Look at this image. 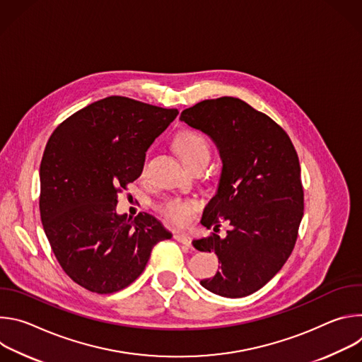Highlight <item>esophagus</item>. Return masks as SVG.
I'll use <instances>...</instances> for the list:
<instances>
[{"label": "esophagus", "mask_w": 362, "mask_h": 362, "mask_svg": "<svg viewBox=\"0 0 362 362\" xmlns=\"http://www.w3.org/2000/svg\"><path fill=\"white\" fill-rule=\"evenodd\" d=\"M179 243H182V245H185V246H187V247H192V238L189 236V235H186V233H175V236H173Z\"/></svg>", "instance_id": "1"}]
</instances>
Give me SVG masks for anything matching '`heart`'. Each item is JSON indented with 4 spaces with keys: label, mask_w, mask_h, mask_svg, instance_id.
Masks as SVG:
<instances>
[{
    "label": "heart",
    "mask_w": 362,
    "mask_h": 362,
    "mask_svg": "<svg viewBox=\"0 0 362 362\" xmlns=\"http://www.w3.org/2000/svg\"><path fill=\"white\" fill-rule=\"evenodd\" d=\"M175 147L185 165H190L200 159H209L211 150L206 139L193 130L182 132L176 140ZM194 202L183 199H168L160 204V212L175 225H186L194 211Z\"/></svg>",
    "instance_id": "heart-1"
}]
</instances>
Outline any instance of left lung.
Segmentation results:
<instances>
[{
    "mask_svg": "<svg viewBox=\"0 0 362 362\" xmlns=\"http://www.w3.org/2000/svg\"><path fill=\"white\" fill-rule=\"evenodd\" d=\"M180 122L209 136L222 160L202 225L211 228L219 216L230 225L225 238L193 239L221 262L200 285L225 298L247 296L279 272L295 246L303 215L298 154L282 127L235 97L200 101Z\"/></svg>",
    "mask_w": 362,
    "mask_h": 362,
    "instance_id": "obj_1",
    "label": "left lung"
}]
</instances>
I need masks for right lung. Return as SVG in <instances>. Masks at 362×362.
I'll return each instance as SVG.
<instances>
[{
    "instance_id": "right-lung-1",
    "label": "right lung",
    "mask_w": 362,
    "mask_h": 362,
    "mask_svg": "<svg viewBox=\"0 0 362 362\" xmlns=\"http://www.w3.org/2000/svg\"><path fill=\"white\" fill-rule=\"evenodd\" d=\"M112 95L78 110L47 141L40 165V214L64 272L83 288L113 293L146 268L153 246L172 233L154 216L116 212L117 193L143 170L146 151L176 119Z\"/></svg>"
}]
</instances>
